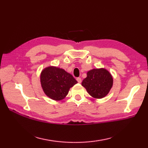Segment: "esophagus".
I'll list each match as a JSON object with an SVG mask.
<instances>
[{"instance_id": "obj_1", "label": "esophagus", "mask_w": 148, "mask_h": 148, "mask_svg": "<svg viewBox=\"0 0 148 148\" xmlns=\"http://www.w3.org/2000/svg\"><path fill=\"white\" fill-rule=\"evenodd\" d=\"M76 79L77 81V82L79 83H81V82H82V80H81V77H77Z\"/></svg>"}]
</instances>
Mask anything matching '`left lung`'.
I'll return each instance as SVG.
<instances>
[{"label": "left lung", "mask_w": 148, "mask_h": 148, "mask_svg": "<svg viewBox=\"0 0 148 148\" xmlns=\"http://www.w3.org/2000/svg\"><path fill=\"white\" fill-rule=\"evenodd\" d=\"M112 84L111 74L103 68L89 71L87 72V77L81 83L88 93L95 99H102L108 95Z\"/></svg>", "instance_id": "obj_1"}]
</instances>
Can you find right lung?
I'll use <instances>...</instances> for the list:
<instances>
[{"mask_svg":"<svg viewBox=\"0 0 148 148\" xmlns=\"http://www.w3.org/2000/svg\"><path fill=\"white\" fill-rule=\"evenodd\" d=\"M77 83L71 74L53 66L45 68L40 74V83L44 92L55 100L64 99L71 88Z\"/></svg>","mask_w":148,"mask_h":148,"instance_id":"add662e5","label":"right lung"}]
</instances>
